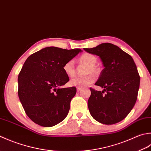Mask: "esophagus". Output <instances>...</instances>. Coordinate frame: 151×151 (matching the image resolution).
<instances>
[{
    "instance_id": "obj_1",
    "label": "esophagus",
    "mask_w": 151,
    "mask_h": 151,
    "mask_svg": "<svg viewBox=\"0 0 151 151\" xmlns=\"http://www.w3.org/2000/svg\"><path fill=\"white\" fill-rule=\"evenodd\" d=\"M81 89L82 88H77V92H78V93H79V92L81 91Z\"/></svg>"
}]
</instances>
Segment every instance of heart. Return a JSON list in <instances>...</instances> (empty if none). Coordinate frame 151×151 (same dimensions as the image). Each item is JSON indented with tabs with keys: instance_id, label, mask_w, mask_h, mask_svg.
Here are the masks:
<instances>
[{
	"instance_id": "heart-1",
	"label": "heart",
	"mask_w": 151,
	"mask_h": 151,
	"mask_svg": "<svg viewBox=\"0 0 151 151\" xmlns=\"http://www.w3.org/2000/svg\"><path fill=\"white\" fill-rule=\"evenodd\" d=\"M78 63L81 64L87 65L85 73L88 75L73 78L70 81V83L78 88H83L93 83L94 81L95 78L93 73L94 75H98L99 73V68L96 65L97 58L93 54L86 53L79 57L78 58ZM63 70L65 74L69 78H72L74 76L76 73L74 62L72 60L68 61L64 64Z\"/></svg>"
}]
</instances>
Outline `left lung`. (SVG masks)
Segmentation results:
<instances>
[{
    "mask_svg": "<svg viewBox=\"0 0 151 151\" xmlns=\"http://www.w3.org/2000/svg\"><path fill=\"white\" fill-rule=\"evenodd\" d=\"M84 50L99 56L104 66L95 83L104 91L90 88L88 107L91 116L104 124L122 121L136 104L139 88L140 77L133 58L110 43Z\"/></svg>",
    "mask_w": 151,
    "mask_h": 151,
    "instance_id": "1",
    "label": "left lung"
}]
</instances>
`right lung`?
I'll use <instances>...</instances> for the list:
<instances>
[{"instance_id":"add662e5","label":"right lung","mask_w":151,"mask_h":151,"mask_svg":"<svg viewBox=\"0 0 151 151\" xmlns=\"http://www.w3.org/2000/svg\"><path fill=\"white\" fill-rule=\"evenodd\" d=\"M81 50L48 47L27 58L18 76V96L27 115L51 127L66 118L76 88H58L69 81L63 66Z\"/></svg>"}]
</instances>
